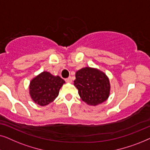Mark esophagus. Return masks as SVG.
Returning a JSON list of instances; mask_svg holds the SVG:
<instances>
[{
	"mask_svg": "<svg viewBox=\"0 0 150 150\" xmlns=\"http://www.w3.org/2000/svg\"><path fill=\"white\" fill-rule=\"evenodd\" d=\"M65 81L67 82V83H71V82L72 81H71V78L70 76L68 77V78H67V79H65Z\"/></svg>",
	"mask_w": 150,
	"mask_h": 150,
	"instance_id": "esophagus-1",
	"label": "esophagus"
}]
</instances>
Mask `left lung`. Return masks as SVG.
Here are the masks:
<instances>
[{
  "instance_id": "8db88e82",
  "label": "left lung",
  "mask_w": 150,
  "mask_h": 150,
  "mask_svg": "<svg viewBox=\"0 0 150 150\" xmlns=\"http://www.w3.org/2000/svg\"><path fill=\"white\" fill-rule=\"evenodd\" d=\"M74 85L82 100L96 106L106 101L110 93L109 80L105 74L91 67H85L76 73Z\"/></svg>"
}]
</instances>
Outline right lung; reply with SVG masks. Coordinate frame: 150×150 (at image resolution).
Listing matches in <instances>:
<instances>
[{
	"mask_svg": "<svg viewBox=\"0 0 150 150\" xmlns=\"http://www.w3.org/2000/svg\"><path fill=\"white\" fill-rule=\"evenodd\" d=\"M63 83L64 80L59 76H54L50 73L43 71L30 82V95L35 103L46 106L58 96Z\"/></svg>",
	"mask_w": 150,
	"mask_h": 150,
	"instance_id": "obj_1",
	"label": "right lung"
}]
</instances>
